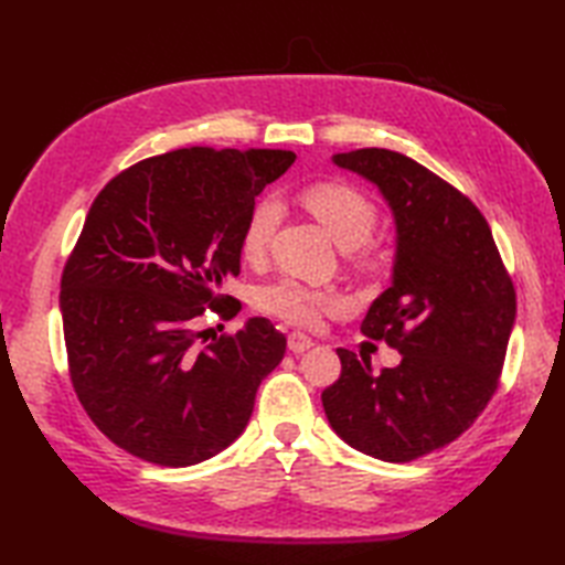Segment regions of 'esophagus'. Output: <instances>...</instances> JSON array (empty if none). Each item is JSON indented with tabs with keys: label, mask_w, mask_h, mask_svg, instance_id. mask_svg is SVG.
<instances>
[{
	"label": "esophagus",
	"mask_w": 565,
	"mask_h": 565,
	"mask_svg": "<svg viewBox=\"0 0 565 565\" xmlns=\"http://www.w3.org/2000/svg\"><path fill=\"white\" fill-rule=\"evenodd\" d=\"M316 342H313V338H308L306 332H298V330H294L291 334H289V350L291 352H296V354H301V352H306V350H310V347H313Z\"/></svg>",
	"instance_id": "1"
}]
</instances>
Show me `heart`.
<instances>
[{
  "mask_svg": "<svg viewBox=\"0 0 565 565\" xmlns=\"http://www.w3.org/2000/svg\"><path fill=\"white\" fill-rule=\"evenodd\" d=\"M306 206L313 211L340 247L352 249L362 244L359 255L371 259L364 247L371 233L379 225V206L364 189L350 182H320L306 189ZM281 221V203L274 196H262L249 209L243 233H239V252L247 259H262L269 249L271 237ZM342 301L338 294L313 289L291 276H281L271 284H264L255 291V306L262 313L281 318L294 326H313L326 310L338 308Z\"/></svg>",
  "mask_w": 565,
  "mask_h": 565,
  "instance_id": "1",
  "label": "heart"
}]
</instances>
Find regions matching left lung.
<instances>
[{"instance_id":"8db88e82","label":"left lung","mask_w":565,"mask_h":565,"mask_svg":"<svg viewBox=\"0 0 565 565\" xmlns=\"http://www.w3.org/2000/svg\"><path fill=\"white\" fill-rule=\"evenodd\" d=\"M371 179L398 225L393 284L362 322L401 352L395 369L338 350L340 379L322 391L332 429L350 447L405 463L447 447L500 386L518 294L486 215L427 167L383 148L334 154Z\"/></svg>"}]
</instances>
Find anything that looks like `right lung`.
Masks as SVG:
<instances>
[{
	"label": "right lung",
	"instance_id": "right-lung-1",
	"mask_svg": "<svg viewBox=\"0 0 565 565\" xmlns=\"http://www.w3.org/2000/svg\"><path fill=\"white\" fill-rule=\"evenodd\" d=\"M291 150L182 148L130 164L106 184L60 279L70 381L116 447L158 466L206 461L233 444L286 338L267 318L206 342L218 294L239 274V233Z\"/></svg>",
	"mask_w": 565,
	"mask_h": 565
}]
</instances>
